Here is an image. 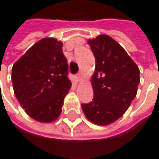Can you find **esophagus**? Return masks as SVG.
I'll list each match as a JSON object with an SVG mask.
<instances>
[{
	"mask_svg": "<svg viewBox=\"0 0 159 159\" xmlns=\"http://www.w3.org/2000/svg\"><path fill=\"white\" fill-rule=\"evenodd\" d=\"M76 80L77 81H81V75H80V73H79V74H77L76 75Z\"/></svg>",
	"mask_w": 159,
	"mask_h": 159,
	"instance_id": "esophagus-1",
	"label": "esophagus"
}]
</instances>
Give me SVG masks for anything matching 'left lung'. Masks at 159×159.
<instances>
[{
	"mask_svg": "<svg viewBox=\"0 0 159 159\" xmlns=\"http://www.w3.org/2000/svg\"><path fill=\"white\" fill-rule=\"evenodd\" d=\"M95 58L92 77L94 98L82 103L87 119L96 125H109L119 119L137 93L140 70L119 43L108 35L89 40Z\"/></svg>",
	"mask_w": 159,
	"mask_h": 159,
	"instance_id": "obj_1",
	"label": "left lung"
}]
</instances>
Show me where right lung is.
I'll return each mask as SVG.
<instances>
[{
	"label": "right lung",
	"mask_w": 159,
	"mask_h": 159,
	"mask_svg": "<svg viewBox=\"0 0 159 159\" xmlns=\"http://www.w3.org/2000/svg\"><path fill=\"white\" fill-rule=\"evenodd\" d=\"M62 46L56 39H42L12 67L11 80L16 99L31 118L40 122L57 119L71 87Z\"/></svg>",
	"instance_id": "add662e5"
}]
</instances>
